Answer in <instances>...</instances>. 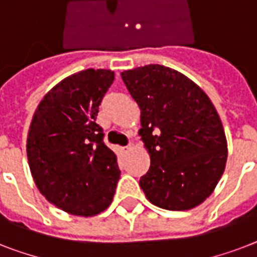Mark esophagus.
<instances>
[{
  "label": "esophagus",
  "mask_w": 257,
  "mask_h": 257,
  "mask_svg": "<svg viewBox=\"0 0 257 257\" xmlns=\"http://www.w3.org/2000/svg\"><path fill=\"white\" fill-rule=\"evenodd\" d=\"M132 149H133V144H129L128 147H124V148L121 149V151H122L124 153H126V152H129V151H132Z\"/></svg>",
  "instance_id": "esophagus-1"
}]
</instances>
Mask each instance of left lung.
<instances>
[{
  "label": "left lung",
  "mask_w": 257,
  "mask_h": 257,
  "mask_svg": "<svg viewBox=\"0 0 257 257\" xmlns=\"http://www.w3.org/2000/svg\"><path fill=\"white\" fill-rule=\"evenodd\" d=\"M141 110L139 135L151 157L140 179L147 199L168 211L197 207L215 191L227 163V139L209 97L168 66L121 73Z\"/></svg>",
  "instance_id": "8db88e82"
}]
</instances>
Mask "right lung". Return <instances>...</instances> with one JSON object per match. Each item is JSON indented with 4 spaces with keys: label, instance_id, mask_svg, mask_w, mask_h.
<instances>
[{
    "label": "right lung",
    "instance_id": "obj_1",
    "mask_svg": "<svg viewBox=\"0 0 257 257\" xmlns=\"http://www.w3.org/2000/svg\"><path fill=\"white\" fill-rule=\"evenodd\" d=\"M114 80L106 69H86L46 93L32 118L26 155L34 184L49 203L76 216L110 205L120 169L96 124L98 106Z\"/></svg>",
    "mask_w": 257,
    "mask_h": 257
}]
</instances>
